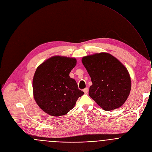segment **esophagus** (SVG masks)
Here are the masks:
<instances>
[{"instance_id":"obj_1","label":"esophagus","mask_w":152,"mask_h":152,"mask_svg":"<svg viewBox=\"0 0 152 152\" xmlns=\"http://www.w3.org/2000/svg\"><path fill=\"white\" fill-rule=\"evenodd\" d=\"M83 91H84V93L86 94H87V93H88V88L87 87V88H84V90H83Z\"/></svg>"}]
</instances>
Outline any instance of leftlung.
Masks as SVG:
<instances>
[{
  "label": "left lung",
  "mask_w": 152,
  "mask_h": 152,
  "mask_svg": "<svg viewBox=\"0 0 152 152\" xmlns=\"http://www.w3.org/2000/svg\"><path fill=\"white\" fill-rule=\"evenodd\" d=\"M82 62L89 74L93 85L89 96L106 111L121 107L131 90V80L126 68L108 53L84 56Z\"/></svg>",
  "instance_id": "left-lung-1"
}]
</instances>
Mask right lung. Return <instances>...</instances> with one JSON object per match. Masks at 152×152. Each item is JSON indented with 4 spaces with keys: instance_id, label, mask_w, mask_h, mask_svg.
Listing matches in <instances>:
<instances>
[{
    "instance_id": "obj_1",
    "label": "right lung",
    "mask_w": 152,
    "mask_h": 152,
    "mask_svg": "<svg viewBox=\"0 0 152 152\" xmlns=\"http://www.w3.org/2000/svg\"><path fill=\"white\" fill-rule=\"evenodd\" d=\"M76 63L75 58L55 56L37 68L32 83L34 99L47 114L55 117L65 115L84 94L69 77Z\"/></svg>"
}]
</instances>
